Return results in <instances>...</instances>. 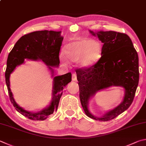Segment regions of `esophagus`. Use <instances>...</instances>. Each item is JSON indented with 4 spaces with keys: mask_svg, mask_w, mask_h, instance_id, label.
<instances>
[{
    "mask_svg": "<svg viewBox=\"0 0 146 146\" xmlns=\"http://www.w3.org/2000/svg\"><path fill=\"white\" fill-rule=\"evenodd\" d=\"M76 79H77V78H76V74L75 73H73L72 74V80L73 81H76Z\"/></svg>",
    "mask_w": 146,
    "mask_h": 146,
    "instance_id": "34e87169",
    "label": "esophagus"
}]
</instances>
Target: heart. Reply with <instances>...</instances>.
<instances>
[{"instance_id": "1", "label": "heart", "mask_w": 146, "mask_h": 146, "mask_svg": "<svg viewBox=\"0 0 146 146\" xmlns=\"http://www.w3.org/2000/svg\"><path fill=\"white\" fill-rule=\"evenodd\" d=\"M102 46L100 41L94 39H78L67 43L64 53L67 59L72 62L80 60L82 67L88 68L95 64L102 55ZM63 62L64 60L63 59Z\"/></svg>"}]
</instances>
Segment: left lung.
I'll use <instances>...</instances> for the list:
<instances>
[{
  "mask_svg": "<svg viewBox=\"0 0 146 146\" xmlns=\"http://www.w3.org/2000/svg\"><path fill=\"white\" fill-rule=\"evenodd\" d=\"M92 35L103 43L102 57L88 68L76 69L82 107L88 117L100 121L115 118L128 109L133 102L139 84V57L129 37L115 31H99ZM121 86L125 89L124 100L114 110L101 118L92 115L87 107L90 98L101 89Z\"/></svg>",
  "mask_w": 146,
  "mask_h": 146,
  "instance_id": "left-lung-1",
  "label": "left lung"
}]
</instances>
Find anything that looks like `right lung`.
I'll return each mask as SVG.
<instances>
[{"instance_id":"1","label":"right lung","mask_w":146,"mask_h":146,"mask_svg":"<svg viewBox=\"0 0 146 146\" xmlns=\"http://www.w3.org/2000/svg\"><path fill=\"white\" fill-rule=\"evenodd\" d=\"M62 40L63 37L60 36V32L53 31L33 32L21 37L8 55L5 76L9 100L18 112L32 120H44L57 110L64 87L71 81V73L70 72L61 76H55L53 99L51 103L48 107L36 113L25 110L15 102L9 87L10 74L15 70L16 66L23 63L25 59L42 60L54 73L52 66H58L59 64V52Z\"/></svg>"}]
</instances>
